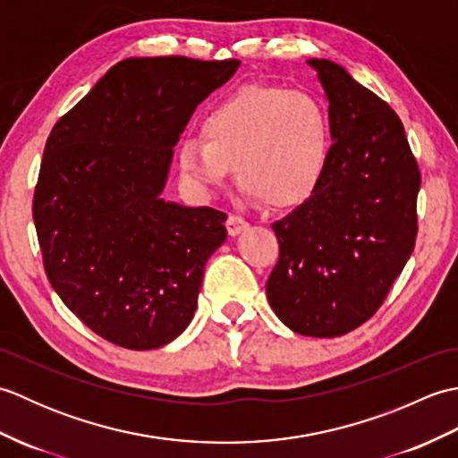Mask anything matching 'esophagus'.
I'll return each mask as SVG.
<instances>
[{
	"instance_id": "34e87169",
	"label": "esophagus",
	"mask_w": 458,
	"mask_h": 458,
	"mask_svg": "<svg viewBox=\"0 0 458 458\" xmlns=\"http://www.w3.org/2000/svg\"><path fill=\"white\" fill-rule=\"evenodd\" d=\"M248 226L250 224L242 218V216H234V214H232V216H228V220H226V230H228V236H240L242 232H246L248 230Z\"/></svg>"
}]
</instances>
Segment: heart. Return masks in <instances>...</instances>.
Wrapping results in <instances>:
<instances>
[{
  "instance_id": "heart-1",
  "label": "heart",
  "mask_w": 458,
  "mask_h": 458,
  "mask_svg": "<svg viewBox=\"0 0 458 458\" xmlns=\"http://www.w3.org/2000/svg\"><path fill=\"white\" fill-rule=\"evenodd\" d=\"M202 141L182 140L174 151L181 177L210 194L230 169L254 199L287 210L317 192L333 153L328 112L313 94L250 84L204 115Z\"/></svg>"
}]
</instances>
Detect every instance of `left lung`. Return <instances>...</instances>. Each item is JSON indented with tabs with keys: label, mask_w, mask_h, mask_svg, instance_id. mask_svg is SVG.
<instances>
[{
	"label": "left lung",
	"mask_w": 458,
	"mask_h": 458,
	"mask_svg": "<svg viewBox=\"0 0 458 458\" xmlns=\"http://www.w3.org/2000/svg\"><path fill=\"white\" fill-rule=\"evenodd\" d=\"M307 64L335 145L317 192L274 224L279 259L266 293L293 333L333 338L376 313L410 259L421 174L390 106L333 61Z\"/></svg>",
	"instance_id": "8db88e82"
}]
</instances>
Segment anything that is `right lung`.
I'll return each mask as SVG.
<instances>
[{
  "mask_svg": "<svg viewBox=\"0 0 458 458\" xmlns=\"http://www.w3.org/2000/svg\"><path fill=\"white\" fill-rule=\"evenodd\" d=\"M240 61L128 58L56 122L33 199L47 277L96 335L130 350L173 343L197 310L226 214L165 200L173 148Z\"/></svg>",
  "mask_w": 458,
  "mask_h": 458,
  "instance_id": "add662e5",
  "label": "right lung"
}]
</instances>
